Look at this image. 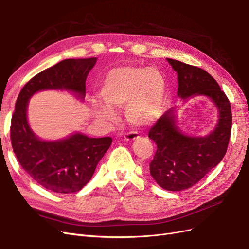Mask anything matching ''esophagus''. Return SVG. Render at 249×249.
<instances>
[{
  "label": "esophagus",
  "instance_id": "1",
  "mask_svg": "<svg viewBox=\"0 0 249 249\" xmlns=\"http://www.w3.org/2000/svg\"><path fill=\"white\" fill-rule=\"evenodd\" d=\"M124 140L126 141H133L135 140L136 138H138V133L135 132V131H132V132H127L124 135Z\"/></svg>",
  "mask_w": 249,
  "mask_h": 249
}]
</instances>
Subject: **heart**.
<instances>
[{
	"label": "heart",
	"instance_id": "heart-1",
	"mask_svg": "<svg viewBox=\"0 0 249 249\" xmlns=\"http://www.w3.org/2000/svg\"><path fill=\"white\" fill-rule=\"evenodd\" d=\"M166 93V81L157 69L139 66H124L111 70L101 88V96L110 107L125 105L127 121L137 126L153 123L161 112ZM98 103L96 112L100 118L112 122V108Z\"/></svg>",
	"mask_w": 249,
	"mask_h": 249
}]
</instances>
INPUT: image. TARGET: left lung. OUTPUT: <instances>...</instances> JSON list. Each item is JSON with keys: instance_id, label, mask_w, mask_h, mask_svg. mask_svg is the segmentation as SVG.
I'll list each match as a JSON object with an SVG mask.
<instances>
[{"instance_id": "1", "label": "left lung", "mask_w": 249, "mask_h": 249, "mask_svg": "<svg viewBox=\"0 0 249 249\" xmlns=\"http://www.w3.org/2000/svg\"><path fill=\"white\" fill-rule=\"evenodd\" d=\"M167 59L178 74V97H209L219 113L215 128L205 137L196 138L182 134L175 124L173 109L160 116L149 130L148 137L157 144L149 164L150 174L160 187L179 192L198 183L225 157L232 130V110L226 93L208 72Z\"/></svg>"}]
</instances>
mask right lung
<instances>
[{"mask_svg":"<svg viewBox=\"0 0 249 249\" xmlns=\"http://www.w3.org/2000/svg\"><path fill=\"white\" fill-rule=\"evenodd\" d=\"M97 57L68 58L40 72L25 83L15 103L10 139L20 166L35 181L57 194L80 191L95 173L112 138H89L74 134L59 141H42L28 124L27 108L34 93L44 89H67L85 97V80Z\"/></svg>","mask_w":249,"mask_h":249,"instance_id":"obj_1","label":"right lung"}]
</instances>
